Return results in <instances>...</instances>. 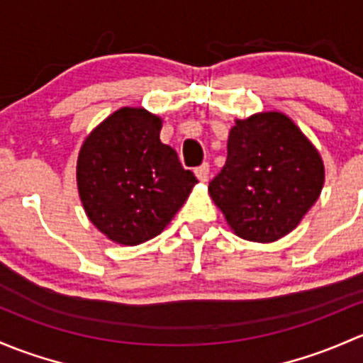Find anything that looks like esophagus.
Instances as JSON below:
<instances>
[{"mask_svg": "<svg viewBox=\"0 0 363 363\" xmlns=\"http://www.w3.org/2000/svg\"><path fill=\"white\" fill-rule=\"evenodd\" d=\"M194 173H196V177L199 178L201 182H206L209 178V164L208 162L201 164L199 167H196V169H194Z\"/></svg>", "mask_w": 363, "mask_h": 363, "instance_id": "obj_1", "label": "esophagus"}]
</instances>
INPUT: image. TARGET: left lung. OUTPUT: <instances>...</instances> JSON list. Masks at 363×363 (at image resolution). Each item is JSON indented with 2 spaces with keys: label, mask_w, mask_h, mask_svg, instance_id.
Returning a JSON list of instances; mask_svg holds the SVG:
<instances>
[{
  "label": "left lung",
  "mask_w": 363,
  "mask_h": 363,
  "mask_svg": "<svg viewBox=\"0 0 363 363\" xmlns=\"http://www.w3.org/2000/svg\"><path fill=\"white\" fill-rule=\"evenodd\" d=\"M323 162L286 115L236 121L227 160L209 182V196L239 238L271 242L286 236L318 199Z\"/></svg>",
  "instance_id": "8db88e82"
}]
</instances>
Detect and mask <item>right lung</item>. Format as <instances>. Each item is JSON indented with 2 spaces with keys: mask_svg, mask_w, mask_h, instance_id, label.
<instances>
[{
  "mask_svg": "<svg viewBox=\"0 0 363 363\" xmlns=\"http://www.w3.org/2000/svg\"><path fill=\"white\" fill-rule=\"evenodd\" d=\"M162 121L121 108L89 134L77 164L82 204L111 241L134 246L155 238L197 183L160 141Z\"/></svg>",
  "mask_w": 363,
  "mask_h": 363,
  "instance_id": "obj_1",
  "label": "right lung"
}]
</instances>
